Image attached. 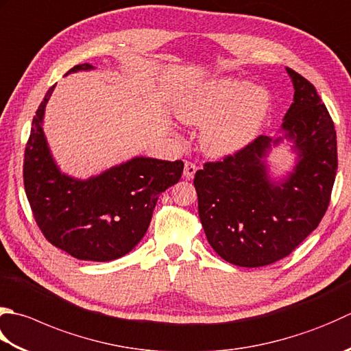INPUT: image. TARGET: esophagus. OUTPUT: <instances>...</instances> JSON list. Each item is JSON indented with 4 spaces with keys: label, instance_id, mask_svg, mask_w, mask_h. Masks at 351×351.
I'll return each mask as SVG.
<instances>
[{
    "label": "esophagus",
    "instance_id": "obj_1",
    "mask_svg": "<svg viewBox=\"0 0 351 351\" xmlns=\"http://www.w3.org/2000/svg\"><path fill=\"white\" fill-rule=\"evenodd\" d=\"M196 170H197L196 164L185 162V166H184V178H185V180H193Z\"/></svg>",
    "mask_w": 351,
    "mask_h": 351
}]
</instances>
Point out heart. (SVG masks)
Here are the masks:
<instances>
[{
  "instance_id": "obj_1",
  "label": "heart",
  "mask_w": 351,
  "mask_h": 351,
  "mask_svg": "<svg viewBox=\"0 0 351 351\" xmlns=\"http://www.w3.org/2000/svg\"><path fill=\"white\" fill-rule=\"evenodd\" d=\"M178 119L202 128L201 147L211 158L240 154L256 141L271 111V93L237 75L197 82L175 95Z\"/></svg>"
}]
</instances>
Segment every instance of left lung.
I'll return each mask as SVG.
<instances>
[{"label":"left lung","mask_w":351,"mask_h":351,"mask_svg":"<svg viewBox=\"0 0 351 351\" xmlns=\"http://www.w3.org/2000/svg\"><path fill=\"white\" fill-rule=\"evenodd\" d=\"M286 71L293 103L276 135H260L240 154L207 162L195 175L205 236L236 266H266L289 256L319 225L330 202L338 169L335 125L311 82ZM285 141L294 164L277 176L269 155Z\"/></svg>","instance_id":"1"}]
</instances>
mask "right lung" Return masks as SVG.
Segmentation results:
<instances>
[{"mask_svg": "<svg viewBox=\"0 0 351 351\" xmlns=\"http://www.w3.org/2000/svg\"><path fill=\"white\" fill-rule=\"evenodd\" d=\"M94 70L80 64L66 73ZM45 94L33 117L24 155V185L33 216L48 242L79 260L111 262L146 234L158 197L180 181L182 161L134 156L89 178L62 171L44 134Z\"/></svg>", "mask_w": 351, "mask_h": 351, "instance_id": "1", "label": "right lung"}]
</instances>
